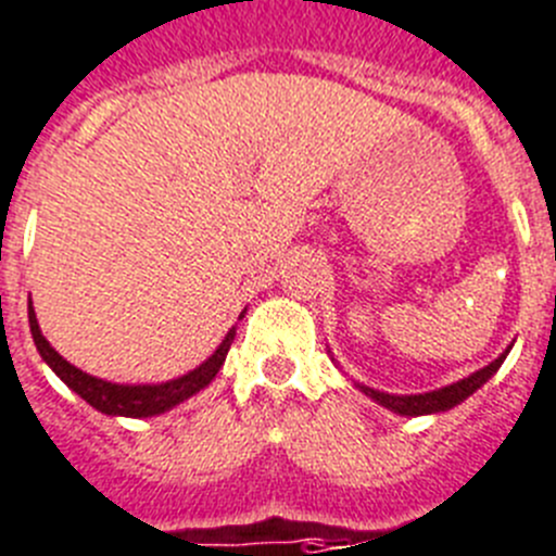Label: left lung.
<instances>
[{
    "label": "left lung",
    "instance_id": "left-lung-1",
    "mask_svg": "<svg viewBox=\"0 0 556 556\" xmlns=\"http://www.w3.org/2000/svg\"><path fill=\"white\" fill-rule=\"evenodd\" d=\"M509 352V350H506ZM504 355H498V358L492 361L490 366H484V369L472 371L470 378L465 380H456V383L445 386V389H437V392H425V394H386V392H378V389H369V386L364 383H355L361 389V392L366 394V397H371L378 405H383V408H389V412L400 414V417H422V414H439V412H451L453 405L465 403L467 397H470L472 392H479L481 386L486 383V380L495 375V371L501 369V364H504L506 358Z\"/></svg>",
    "mask_w": 556,
    "mask_h": 556
}]
</instances>
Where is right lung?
Returning <instances> with one entry per match:
<instances>
[{
  "label": "right lung",
  "instance_id": "1",
  "mask_svg": "<svg viewBox=\"0 0 556 556\" xmlns=\"http://www.w3.org/2000/svg\"><path fill=\"white\" fill-rule=\"evenodd\" d=\"M27 316H30V332L33 341H36V350L38 355L47 361V366L70 386L72 392L80 394L91 408H98V412L109 414V417H156V414L170 412L173 405L185 403V400H190L192 394H198L215 380V375H218L220 366H224L226 361V352H229L231 341H235V327H231V330L226 332L224 341H220L218 350L212 352L204 364L195 366V369L187 371V375H181V378H173L167 380V383L128 386L94 378V375H86L84 369L72 366L70 361L61 358V355L50 346V341L41 336L33 302L30 307H27Z\"/></svg>",
  "mask_w": 556,
  "mask_h": 556
}]
</instances>
